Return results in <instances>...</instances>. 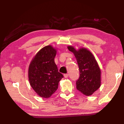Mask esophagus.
<instances>
[{
  "label": "esophagus",
  "instance_id": "1",
  "mask_svg": "<svg viewBox=\"0 0 124 124\" xmlns=\"http://www.w3.org/2000/svg\"><path fill=\"white\" fill-rule=\"evenodd\" d=\"M68 77V74H64V77L65 78H67Z\"/></svg>",
  "mask_w": 124,
  "mask_h": 124
}]
</instances>
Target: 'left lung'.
I'll use <instances>...</instances> for the list:
<instances>
[{"mask_svg":"<svg viewBox=\"0 0 124 124\" xmlns=\"http://www.w3.org/2000/svg\"><path fill=\"white\" fill-rule=\"evenodd\" d=\"M67 47L74 54L79 66L80 77L76 81L77 89L86 96L92 95L101 84V72L97 61L86 48L77 50L73 46Z\"/></svg>","mask_w":124,"mask_h":124,"instance_id":"left-lung-1","label":"left lung"}]
</instances>
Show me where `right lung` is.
I'll list each match as a JSON object with an SVG mask.
<instances>
[{
  "instance_id": "right-lung-1",
  "label": "right lung",
  "mask_w": 124,
  "mask_h": 124,
  "mask_svg": "<svg viewBox=\"0 0 124 124\" xmlns=\"http://www.w3.org/2000/svg\"><path fill=\"white\" fill-rule=\"evenodd\" d=\"M57 50L51 45L44 47L33 58L28 68L31 87L40 97L49 98L58 89L63 77L54 63Z\"/></svg>"
}]
</instances>
